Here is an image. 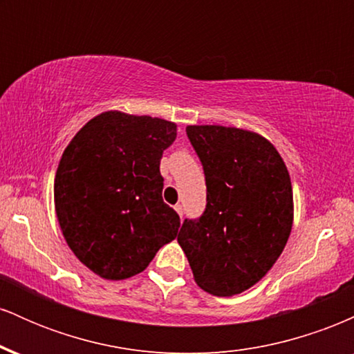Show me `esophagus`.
Wrapping results in <instances>:
<instances>
[{"instance_id":"obj_1","label":"esophagus","mask_w":354,"mask_h":354,"mask_svg":"<svg viewBox=\"0 0 354 354\" xmlns=\"http://www.w3.org/2000/svg\"><path fill=\"white\" fill-rule=\"evenodd\" d=\"M174 209H176V213L180 214V216H183V206H181V205H176V206H174Z\"/></svg>"}]
</instances>
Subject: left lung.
I'll use <instances>...</instances> for the list:
<instances>
[{
	"instance_id": "8db88e82",
	"label": "left lung",
	"mask_w": 354,
	"mask_h": 354,
	"mask_svg": "<svg viewBox=\"0 0 354 354\" xmlns=\"http://www.w3.org/2000/svg\"><path fill=\"white\" fill-rule=\"evenodd\" d=\"M206 180V208L185 219L178 243L194 281L214 296L246 291L283 253L293 226V188L266 138L218 124L188 126Z\"/></svg>"
}]
</instances>
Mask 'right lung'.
Returning a JSON list of instances; mask_svg holds the SVG:
<instances>
[{
    "label": "right lung",
    "mask_w": 354,
    "mask_h": 354,
    "mask_svg": "<svg viewBox=\"0 0 354 354\" xmlns=\"http://www.w3.org/2000/svg\"><path fill=\"white\" fill-rule=\"evenodd\" d=\"M176 124L104 111L76 133L55 176V209L76 258L104 279L131 278L173 241L180 216L163 201L160 161Z\"/></svg>",
    "instance_id": "1"
}]
</instances>
